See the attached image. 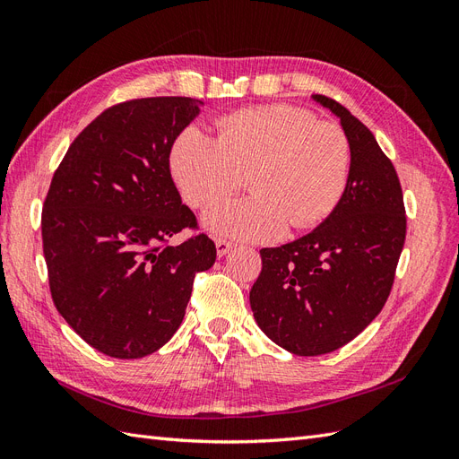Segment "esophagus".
<instances>
[{
  "label": "esophagus",
  "instance_id": "obj_1",
  "mask_svg": "<svg viewBox=\"0 0 459 459\" xmlns=\"http://www.w3.org/2000/svg\"><path fill=\"white\" fill-rule=\"evenodd\" d=\"M233 248V243L231 241H228V239H216V253H218V256H224V255H228L230 251Z\"/></svg>",
  "mask_w": 459,
  "mask_h": 459
}]
</instances>
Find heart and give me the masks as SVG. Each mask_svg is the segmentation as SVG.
Here are the masks:
<instances>
[{
	"mask_svg": "<svg viewBox=\"0 0 459 459\" xmlns=\"http://www.w3.org/2000/svg\"><path fill=\"white\" fill-rule=\"evenodd\" d=\"M351 160L341 126L287 105L221 117L216 140L189 126L170 149L172 178L193 208L231 195L247 176L251 197L226 201L206 214L208 228L245 241H272L287 226L299 231L322 224L344 195Z\"/></svg>",
	"mask_w": 459,
	"mask_h": 459,
	"instance_id": "heart-1",
	"label": "heart"
}]
</instances>
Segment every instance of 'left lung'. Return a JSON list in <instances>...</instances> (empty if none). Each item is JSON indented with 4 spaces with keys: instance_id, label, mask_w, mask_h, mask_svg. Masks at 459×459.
I'll use <instances>...</instances> for the list:
<instances>
[{
    "instance_id": "left-lung-1",
    "label": "left lung",
    "mask_w": 459,
    "mask_h": 459,
    "mask_svg": "<svg viewBox=\"0 0 459 459\" xmlns=\"http://www.w3.org/2000/svg\"><path fill=\"white\" fill-rule=\"evenodd\" d=\"M314 100L341 118L349 137V184L324 224L293 243L262 248L251 289L258 327L297 356L337 351L377 317L406 241L404 197L391 159L349 108L325 95Z\"/></svg>"
}]
</instances>
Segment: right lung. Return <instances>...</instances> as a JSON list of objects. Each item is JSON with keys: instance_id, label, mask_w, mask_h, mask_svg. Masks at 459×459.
<instances>
[{"instance_id": "add662e5", "label": "right lung", "mask_w": 459, "mask_h": 459, "mask_svg": "<svg viewBox=\"0 0 459 459\" xmlns=\"http://www.w3.org/2000/svg\"><path fill=\"white\" fill-rule=\"evenodd\" d=\"M193 97H143L105 108L51 178L41 241L55 308L95 351L143 358L186 316L193 280L216 260L174 186L170 149L199 115Z\"/></svg>"}]
</instances>
